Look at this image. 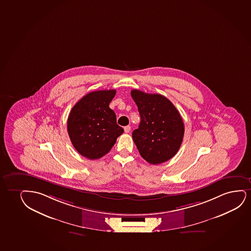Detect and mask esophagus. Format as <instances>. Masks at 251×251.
<instances>
[{"mask_svg":"<svg viewBox=\"0 0 251 251\" xmlns=\"http://www.w3.org/2000/svg\"><path fill=\"white\" fill-rule=\"evenodd\" d=\"M124 130H125V132H126V133H128V132H130V126H125Z\"/></svg>","mask_w":251,"mask_h":251,"instance_id":"obj_1","label":"esophagus"}]
</instances>
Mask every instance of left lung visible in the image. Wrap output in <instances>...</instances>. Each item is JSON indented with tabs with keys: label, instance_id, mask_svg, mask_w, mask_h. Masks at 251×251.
Masks as SVG:
<instances>
[{
	"label": "left lung",
	"instance_id": "obj_1",
	"mask_svg": "<svg viewBox=\"0 0 251 251\" xmlns=\"http://www.w3.org/2000/svg\"><path fill=\"white\" fill-rule=\"evenodd\" d=\"M130 95L141 117L139 126L132 132L140 154L152 165L172 159L184 136L181 114L172 101L160 94L132 90Z\"/></svg>",
	"mask_w": 251,
	"mask_h": 251
}]
</instances>
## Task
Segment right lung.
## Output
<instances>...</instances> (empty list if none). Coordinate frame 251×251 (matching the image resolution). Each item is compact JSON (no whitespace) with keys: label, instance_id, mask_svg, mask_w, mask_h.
I'll list each match as a JSON object with an SVG mask.
<instances>
[{"label":"right lung","instance_id":"add662e5","mask_svg":"<svg viewBox=\"0 0 251 251\" xmlns=\"http://www.w3.org/2000/svg\"><path fill=\"white\" fill-rule=\"evenodd\" d=\"M115 93V90L90 92L70 111L67 121L70 141L77 152L87 159H100L107 154L124 132L109 108Z\"/></svg>","mask_w":251,"mask_h":251}]
</instances>
